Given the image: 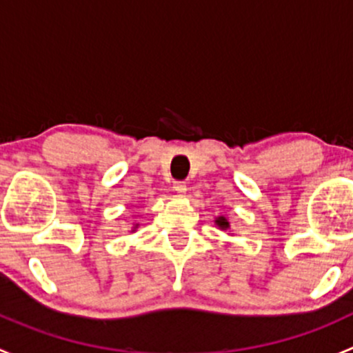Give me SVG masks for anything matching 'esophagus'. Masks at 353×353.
Instances as JSON below:
<instances>
[{
    "label": "esophagus",
    "instance_id": "obj_1",
    "mask_svg": "<svg viewBox=\"0 0 353 353\" xmlns=\"http://www.w3.org/2000/svg\"><path fill=\"white\" fill-rule=\"evenodd\" d=\"M172 188H174V191H176V193H179V194H184L186 193V183H184V181H174V184H172Z\"/></svg>",
    "mask_w": 353,
    "mask_h": 353
}]
</instances>
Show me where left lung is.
<instances>
[{
  "instance_id": "1",
  "label": "left lung",
  "mask_w": 353,
  "mask_h": 353,
  "mask_svg": "<svg viewBox=\"0 0 353 353\" xmlns=\"http://www.w3.org/2000/svg\"><path fill=\"white\" fill-rule=\"evenodd\" d=\"M215 222H216V225L222 227V229H227V227H229V222H227L225 216H220V219H216Z\"/></svg>"
}]
</instances>
